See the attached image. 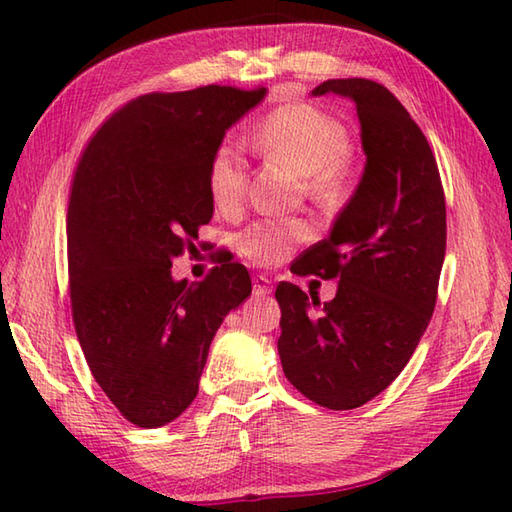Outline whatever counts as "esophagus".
Listing matches in <instances>:
<instances>
[{
	"instance_id": "1",
	"label": "esophagus",
	"mask_w": 512,
	"mask_h": 512,
	"mask_svg": "<svg viewBox=\"0 0 512 512\" xmlns=\"http://www.w3.org/2000/svg\"><path fill=\"white\" fill-rule=\"evenodd\" d=\"M253 290L257 297H264L273 292V286H270V279L266 275H257V277H253Z\"/></svg>"
}]
</instances>
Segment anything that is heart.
Here are the masks:
<instances>
[{
  "instance_id": "heart-1",
  "label": "heart",
  "mask_w": 512,
  "mask_h": 512,
  "mask_svg": "<svg viewBox=\"0 0 512 512\" xmlns=\"http://www.w3.org/2000/svg\"><path fill=\"white\" fill-rule=\"evenodd\" d=\"M255 145L270 160L306 180L319 200L341 195L347 182L350 134L336 118L310 105H292L270 114L259 125ZM209 193L220 213H235L244 202L246 165L233 145L215 151L209 167ZM310 237L306 222H255L239 233L237 248L255 264H277L290 248Z\"/></svg>"
}]
</instances>
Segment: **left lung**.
I'll return each instance as SVG.
<instances>
[{"instance_id":"1","label":"left lung","mask_w":512,"mask_h":512,"mask_svg":"<svg viewBox=\"0 0 512 512\" xmlns=\"http://www.w3.org/2000/svg\"><path fill=\"white\" fill-rule=\"evenodd\" d=\"M325 94L354 103L365 167L330 235L290 268L336 277V297L321 306L281 281L277 350L303 396L343 411L394 383L427 330L447 250V209L433 151L394 94L367 79L312 90Z\"/></svg>"}]
</instances>
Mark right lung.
Instances as JSON below:
<instances>
[{
    "mask_svg": "<svg viewBox=\"0 0 512 512\" xmlns=\"http://www.w3.org/2000/svg\"><path fill=\"white\" fill-rule=\"evenodd\" d=\"M266 88L145 94L107 121L76 169L68 206L70 299L96 383L143 429L165 427L198 396L213 336L250 297L242 264L198 284L173 279L213 217L209 167Z\"/></svg>",
    "mask_w": 512,
    "mask_h": 512,
    "instance_id": "obj_1",
    "label": "right lung"
}]
</instances>
